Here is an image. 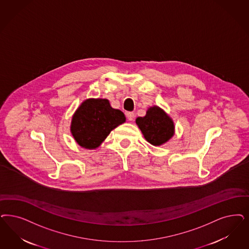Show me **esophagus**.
<instances>
[{"mask_svg": "<svg viewBox=\"0 0 249 249\" xmlns=\"http://www.w3.org/2000/svg\"><path fill=\"white\" fill-rule=\"evenodd\" d=\"M134 117H135V115H134L133 112H128V113H127V119H128L129 121L134 120Z\"/></svg>", "mask_w": 249, "mask_h": 249, "instance_id": "obj_1", "label": "esophagus"}]
</instances>
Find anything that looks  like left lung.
Returning a JSON list of instances; mask_svg holds the SVG:
<instances>
[{
	"instance_id": "left-lung-1",
	"label": "left lung",
	"mask_w": 249,
	"mask_h": 249,
	"mask_svg": "<svg viewBox=\"0 0 249 249\" xmlns=\"http://www.w3.org/2000/svg\"><path fill=\"white\" fill-rule=\"evenodd\" d=\"M136 124L146 141L155 146L162 145L168 142L175 132L171 118L156 106L150 107L144 117L137 118Z\"/></svg>"
}]
</instances>
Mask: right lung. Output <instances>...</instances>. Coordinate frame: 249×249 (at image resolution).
Returning a JSON list of instances; mask_svg holds the SVG:
<instances>
[{
  "label": "right lung",
  "instance_id": "add662e5",
  "mask_svg": "<svg viewBox=\"0 0 249 249\" xmlns=\"http://www.w3.org/2000/svg\"><path fill=\"white\" fill-rule=\"evenodd\" d=\"M125 121L124 113L112 108L107 99L90 98L81 104L72 116L71 132L81 147L95 149L112 129Z\"/></svg>",
  "mask_w": 249,
  "mask_h": 249
}]
</instances>
